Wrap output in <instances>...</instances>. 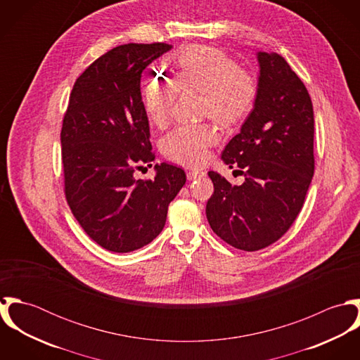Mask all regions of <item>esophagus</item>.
<instances>
[{"instance_id":"34e87169","label":"esophagus","mask_w":360,"mask_h":360,"mask_svg":"<svg viewBox=\"0 0 360 360\" xmlns=\"http://www.w3.org/2000/svg\"><path fill=\"white\" fill-rule=\"evenodd\" d=\"M204 174H205V172H202V170H190V172H187V179L188 180H195V179H198Z\"/></svg>"}]
</instances>
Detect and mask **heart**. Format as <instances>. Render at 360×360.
I'll return each mask as SVG.
<instances>
[{
  "label": "heart",
  "mask_w": 360,
  "mask_h": 360,
  "mask_svg": "<svg viewBox=\"0 0 360 360\" xmlns=\"http://www.w3.org/2000/svg\"><path fill=\"white\" fill-rule=\"evenodd\" d=\"M179 91L201 93V113L223 127H231L252 110L257 84L252 75L238 69L224 52L191 46L179 55L173 79L153 75L143 86V105L155 126L163 127L169 122ZM216 140L217 133L209 123L180 124L163 137L162 150L170 160L193 167L205 162Z\"/></svg>",
  "instance_id": "1"
}]
</instances>
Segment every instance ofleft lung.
I'll list each match as a JSON object with an SVG mask.
<instances>
[{
	"label": "left lung",
	"mask_w": 360,
	"mask_h": 360,
	"mask_svg": "<svg viewBox=\"0 0 360 360\" xmlns=\"http://www.w3.org/2000/svg\"><path fill=\"white\" fill-rule=\"evenodd\" d=\"M257 101L221 153L245 181L231 186L209 172L206 204L212 230L241 251H259L281 238L301 212L314 172L313 105L287 60L259 51Z\"/></svg>",
	"instance_id": "1"
}]
</instances>
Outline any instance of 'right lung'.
<instances>
[{"label":"right lung","instance_id":"obj_1","mask_svg":"<svg viewBox=\"0 0 360 360\" xmlns=\"http://www.w3.org/2000/svg\"><path fill=\"white\" fill-rule=\"evenodd\" d=\"M170 49L130 43L103 53L77 77L63 116L68 205L89 237L112 252H131L156 238L186 184L184 170L165 162L155 165L154 180L134 177L155 159L141 75Z\"/></svg>","mask_w":360,"mask_h":360}]
</instances>
